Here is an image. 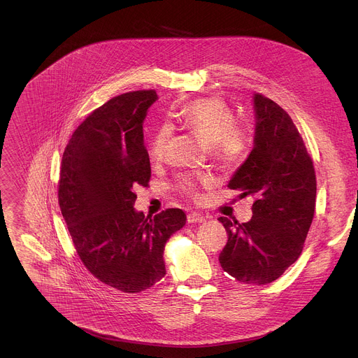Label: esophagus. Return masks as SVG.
<instances>
[{"mask_svg": "<svg viewBox=\"0 0 358 358\" xmlns=\"http://www.w3.org/2000/svg\"><path fill=\"white\" fill-rule=\"evenodd\" d=\"M187 221H188L189 224H201V222H206L207 220H206V217L201 215L199 213H189V214L187 215Z\"/></svg>", "mask_w": 358, "mask_h": 358, "instance_id": "34e87169", "label": "esophagus"}]
</instances>
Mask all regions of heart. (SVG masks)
Masks as SVG:
<instances>
[{"label": "heart", "mask_w": 358, "mask_h": 358, "mask_svg": "<svg viewBox=\"0 0 358 358\" xmlns=\"http://www.w3.org/2000/svg\"><path fill=\"white\" fill-rule=\"evenodd\" d=\"M180 119L203 147L214 150L224 163H234L243 155V136L235 127V117L222 100L214 97L194 100L181 109ZM170 137V126H162L156 131L148 147L152 162H160L164 157ZM178 188L185 194L196 195L191 178L182 177L178 181Z\"/></svg>", "instance_id": "obj_1"}]
</instances>
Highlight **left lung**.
Instances as JSON below:
<instances>
[{
	"label": "left lung",
	"mask_w": 358,
	"mask_h": 358,
	"mask_svg": "<svg viewBox=\"0 0 358 358\" xmlns=\"http://www.w3.org/2000/svg\"><path fill=\"white\" fill-rule=\"evenodd\" d=\"M253 148L229 180L241 198L252 195V218H220L228 242L222 269L236 280L266 285L300 257L316 206L313 162L290 116L273 100L253 94Z\"/></svg>",
	"instance_id": "obj_1"
}]
</instances>
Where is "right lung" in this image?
I'll return each mask as SVG.
<instances>
[{
  "mask_svg": "<svg viewBox=\"0 0 358 358\" xmlns=\"http://www.w3.org/2000/svg\"><path fill=\"white\" fill-rule=\"evenodd\" d=\"M157 99L156 90L110 99L75 130L62 157L58 198L75 249L96 279L124 293L164 278V246L187 221L180 208L152 218L134 210V189L151 177L143 122Z\"/></svg>",
  "mask_w": 358,
  "mask_h": 358,
  "instance_id": "add662e5",
  "label": "right lung"
}]
</instances>
